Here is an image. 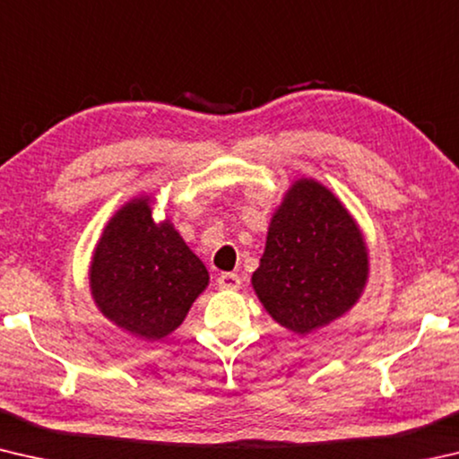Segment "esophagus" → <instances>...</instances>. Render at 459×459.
I'll use <instances>...</instances> for the list:
<instances>
[{
	"instance_id": "34e87169",
	"label": "esophagus",
	"mask_w": 459,
	"mask_h": 459,
	"mask_svg": "<svg viewBox=\"0 0 459 459\" xmlns=\"http://www.w3.org/2000/svg\"><path fill=\"white\" fill-rule=\"evenodd\" d=\"M216 285H219V290L235 291L240 287V277L237 273H222L219 279H216Z\"/></svg>"
}]
</instances>
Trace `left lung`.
Segmentation results:
<instances>
[{"instance_id":"8db88e82","label":"left lung","mask_w":459,"mask_h":459,"mask_svg":"<svg viewBox=\"0 0 459 459\" xmlns=\"http://www.w3.org/2000/svg\"><path fill=\"white\" fill-rule=\"evenodd\" d=\"M367 279L368 248L352 214L320 182L295 180L251 277L263 307L283 328L309 333L344 316Z\"/></svg>"}]
</instances>
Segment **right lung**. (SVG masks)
Masks as SVG:
<instances>
[{"mask_svg": "<svg viewBox=\"0 0 459 459\" xmlns=\"http://www.w3.org/2000/svg\"><path fill=\"white\" fill-rule=\"evenodd\" d=\"M97 307L117 328L160 340L184 322L208 271L169 221L152 219V198L121 206L100 235L89 271Z\"/></svg>", "mask_w": 459, "mask_h": 459, "instance_id": "obj_1", "label": "right lung"}]
</instances>
